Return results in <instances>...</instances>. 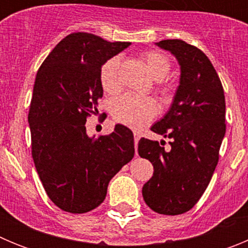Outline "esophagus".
Here are the masks:
<instances>
[{
    "instance_id": "1",
    "label": "esophagus",
    "mask_w": 248,
    "mask_h": 248,
    "mask_svg": "<svg viewBox=\"0 0 248 248\" xmlns=\"http://www.w3.org/2000/svg\"><path fill=\"white\" fill-rule=\"evenodd\" d=\"M134 143H135V148H138V143H139V139H140V133L139 131H134Z\"/></svg>"
}]
</instances>
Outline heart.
<instances>
[{"label":"heart","instance_id":"b5f03b06","mask_svg":"<svg viewBox=\"0 0 248 248\" xmlns=\"http://www.w3.org/2000/svg\"><path fill=\"white\" fill-rule=\"evenodd\" d=\"M143 59L153 78L156 80L164 79L170 72V59L157 50H146ZM120 57L114 56L103 63L99 72V79L103 89L107 93H115L120 88L119 79ZM164 95H169L170 87L161 85L160 88ZM157 113V105L154 99L148 97H139L135 94H124L115 99L111 104V114L114 119L120 124L134 129L143 128Z\"/></svg>","mask_w":248,"mask_h":248}]
</instances>
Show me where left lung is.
Listing matches in <instances>:
<instances>
[{
  "label": "left lung",
  "mask_w": 248,
  "mask_h": 248,
  "mask_svg": "<svg viewBox=\"0 0 248 248\" xmlns=\"http://www.w3.org/2000/svg\"><path fill=\"white\" fill-rule=\"evenodd\" d=\"M171 52L180 64V85L165 117L151 130L169 138L139 140L138 153L154 166L143 186V198L153 211L181 215L196 205L211 180L225 137L226 103L222 84L202 50L181 39L156 43Z\"/></svg>",
  "instance_id": "obj_1"
}]
</instances>
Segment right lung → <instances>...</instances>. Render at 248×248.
Wrapping results in <instances>:
<instances>
[{
  "instance_id": "obj_1",
  "label": "right lung",
  "mask_w": 248,
  "mask_h": 248,
  "mask_svg": "<svg viewBox=\"0 0 248 248\" xmlns=\"http://www.w3.org/2000/svg\"><path fill=\"white\" fill-rule=\"evenodd\" d=\"M130 46L74 32L37 72L28 111L34 166L48 198L63 211L84 214L104 201L111 177L134 157V135L115 125L89 138L85 122L103 97V63Z\"/></svg>"
}]
</instances>
